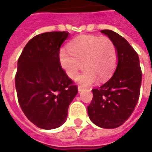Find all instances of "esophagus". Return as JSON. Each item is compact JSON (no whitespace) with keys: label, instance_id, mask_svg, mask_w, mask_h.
Returning a JSON list of instances; mask_svg holds the SVG:
<instances>
[{"label":"esophagus","instance_id":"1","mask_svg":"<svg viewBox=\"0 0 152 152\" xmlns=\"http://www.w3.org/2000/svg\"><path fill=\"white\" fill-rule=\"evenodd\" d=\"M82 90H83L82 87H81V86H78V91H79V93L81 92Z\"/></svg>","mask_w":152,"mask_h":152}]
</instances>
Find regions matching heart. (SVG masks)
Masks as SVG:
<instances>
[{
	"instance_id": "obj_1",
	"label": "heart",
	"mask_w": 152,
	"mask_h": 152,
	"mask_svg": "<svg viewBox=\"0 0 152 152\" xmlns=\"http://www.w3.org/2000/svg\"><path fill=\"white\" fill-rule=\"evenodd\" d=\"M67 50H61L60 64L70 78H75L83 68L86 69L76 78L84 86L110 78L117 63V50L110 38L95 35H83L67 45Z\"/></svg>"
}]
</instances>
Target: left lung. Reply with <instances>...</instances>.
Segmentation results:
<instances>
[{
    "instance_id": "1",
    "label": "left lung",
    "mask_w": 152,
    "mask_h": 152,
    "mask_svg": "<svg viewBox=\"0 0 152 152\" xmlns=\"http://www.w3.org/2000/svg\"><path fill=\"white\" fill-rule=\"evenodd\" d=\"M101 32L115 44L118 63L112 78L92 90L94 97L88 106V115L97 126L115 129L127 121L137 105L142 71L138 55L127 40L112 30Z\"/></svg>"
}]
</instances>
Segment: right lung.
Returning <instances> with one entry per match:
<instances>
[{
    "label": "right lung",
    "instance_id": "obj_1",
    "mask_svg": "<svg viewBox=\"0 0 152 152\" xmlns=\"http://www.w3.org/2000/svg\"><path fill=\"white\" fill-rule=\"evenodd\" d=\"M66 31L37 35L25 45L18 60L15 87L18 103L31 123L43 129L59 127L78 93L60 65L59 50Z\"/></svg>",
    "mask_w": 152,
    "mask_h": 152
}]
</instances>
